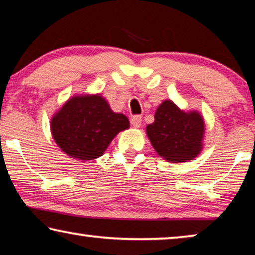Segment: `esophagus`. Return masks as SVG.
Listing matches in <instances>:
<instances>
[{
	"instance_id": "1",
	"label": "esophagus",
	"mask_w": 255,
	"mask_h": 255,
	"mask_svg": "<svg viewBox=\"0 0 255 255\" xmlns=\"http://www.w3.org/2000/svg\"><path fill=\"white\" fill-rule=\"evenodd\" d=\"M130 123H131V125L135 128H138L140 126V124H141V117L139 115H135V116H132V117L130 118Z\"/></svg>"
}]
</instances>
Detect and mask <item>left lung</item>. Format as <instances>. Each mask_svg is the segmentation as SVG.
<instances>
[{"label":"left lung","instance_id":"obj_1","mask_svg":"<svg viewBox=\"0 0 255 255\" xmlns=\"http://www.w3.org/2000/svg\"><path fill=\"white\" fill-rule=\"evenodd\" d=\"M204 127L198 112L185 114L172 101H164L155 112V122L146 127V131L159 156L180 163L199 154Z\"/></svg>","mask_w":255,"mask_h":255}]
</instances>
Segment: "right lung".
Instances as JSON below:
<instances>
[{"mask_svg": "<svg viewBox=\"0 0 255 255\" xmlns=\"http://www.w3.org/2000/svg\"><path fill=\"white\" fill-rule=\"evenodd\" d=\"M51 132L63 152L76 159L101 156L119 131L129 128L123 114H115L100 96L74 97L51 119Z\"/></svg>", "mask_w": 255, "mask_h": 255, "instance_id": "1", "label": "right lung"}]
</instances>
